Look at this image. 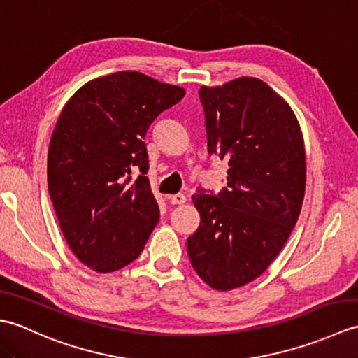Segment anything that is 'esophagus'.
Returning <instances> with one entry per match:
<instances>
[{
    "label": "esophagus",
    "instance_id": "34e87169",
    "mask_svg": "<svg viewBox=\"0 0 358 358\" xmlns=\"http://www.w3.org/2000/svg\"><path fill=\"white\" fill-rule=\"evenodd\" d=\"M169 201L172 204H185L187 201V199H186L185 194H177V195H171Z\"/></svg>",
    "mask_w": 358,
    "mask_h": 358
}]
</instances>
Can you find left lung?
<instances>
[{
    "instance_id": "obj_1",
    "label": "left lung",
    "mask_w": 358,
    "mask_h": 358,
    "mask_svg": "<svg viewBox=\"0 0 358 358\" xmlns=\"http://www.w3.org/2000/svg\"><path fill=\"white\" fill-rule=\"evenodd\" d=\"M200 100L209 154L229 159V171L218 195H192L201 223L187 255L204 283L231 291L269 268L299 220L305 141L291 106L258 78L201 86Z\"/></svg>"
}]
</instances>
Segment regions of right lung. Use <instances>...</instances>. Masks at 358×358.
I'll return each instance as SVG.
<instances>
[{"label": "right lung", "instance_id": "add662e5", "mask_svg": "<svg viewBox=\"0 0 358 358\" xmlns=\"http://www.w3.org/2000/svg\"><path fill=\"white\" fill-rule=\"evenodd\" d=\"M186 90L136 71L90 80L64 104L48 154L59 227L81 263L100 273L138 258L159 220L144 136ZM134 166L142 172L130 183Z\"/></svg>", "mask_w": 358, "mask_h": 358}]
</instances>
